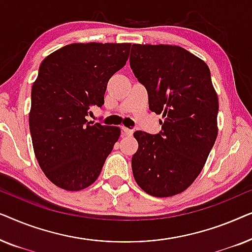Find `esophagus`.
Here are the masks:
<instances>
[{"instance_id": "obj_1", "label": "esophagus", "mask_w": 252, "mask_h": 252, "mask_svg": "<svg viewBox=\"0 0 252 252\" xmlns=\"http://www.w3.org/2000/svg\"><path fill=\"white\" fill-rule=\"evenodd\" d=\"M122 130H123V133L125 134V135H132L133 134V129H130V128H127V127H125V126H123L122 127Z\"/></svg>"}]
</instances>
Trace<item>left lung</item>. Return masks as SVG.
I'll return each mask as SVG.
<instances>
[{"instance_id": "left-lung-1", "label": "left lung", "mask_w": 252, "mask_h": 252, "mask_svg": "<svg viewBox=\"0 0 252 252\" xmlns=\"http://www.w3.org/2000/svg\"><path fill=\"white\" fill-rule=\"evenodd\" d=\"M129 64L147 88L149 109L164 119L156 135L134 133V179L155 197L180 194L202 172L218 135V95L209 66L171 44L134 43Z\"/></svg>"}]
</instances>
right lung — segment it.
I'll return each mask as SVG.
<instances>
[{
	"mask_svg": "<svg viewBox=\"0 0 252 252\" xmlns=\"http://www.w3.org/2000/svg\"><path fill=\"white\" fill-rule=\"evenodd\" d=\"M130 43H71L44 58L32 86L29 115L34 154L57 187L78 191L94 184L120 128L88 122L104 104L109 79L128 60Z\"/></svg>",
	"mask_w": 252,
	"mask_h": 252,
	"instance_id": "1",
	"label": "right lung"
}]
</instances>
